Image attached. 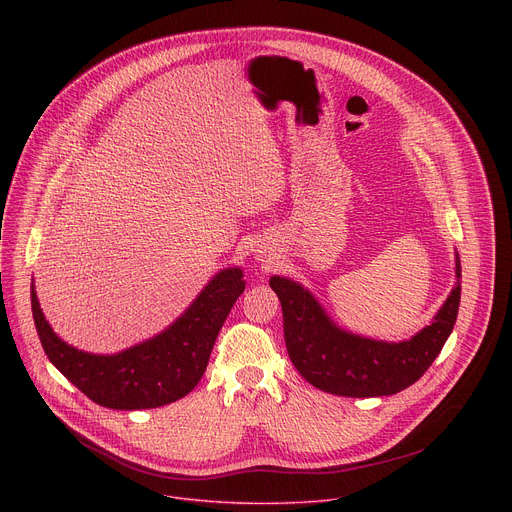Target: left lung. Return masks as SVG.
Instances as JSON below:
<instances>
[{"mask_svg": "<svg viewBox=\"0 0 512 512\" xmlns=\"http://www.w3.org/2000/svg\"><path fill=\"white\" fill-rule=\"evenodd\" d=\"M456 287L433 322L405 342H379L336 328L308 289L285 277H271L283 312L287 354L300 375L320 391L340 397L395 395L431 367L454 330L462 265L456 255Z\"/></svg>", "mask_w": 512, "mask_h": 512, "instance_id": "left-lung-1", "label": "left lung"}]
</instances>
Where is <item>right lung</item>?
Wrapping results in <instances>:
<instances>
[{
    "mask_svg": "<svg viewBox=\"0 0 512 512\" xmlns=\"http://www.w3.org/2000/svg\"><path fill=\"white\" fill-rule=\"evenodd\" d=\"M243 291V271L225 269L166 332L113 356L62 342L48 326L34 287L32 316L50 362L91 401L109 409H154L182 399L198 385L214 340Z\"/></svg>",
    "mask_w": 512,
    "mask_h": 512,
    "instance_id": "obj_1",
    "label": "right lung"
}]
</instances>
